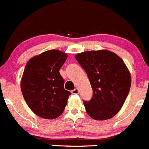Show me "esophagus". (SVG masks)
<instances>
[{
	"mask_svg": "<svg viewBox=\"0 0 149 149\" xmlns=\"http://www.w3.org/2000/svg\"><path fill=\"white\" fill-rule=\"evenodd\" d=\"M72 94H78V93H79V90H78L77 88H76L72 91Z\"/></svg>",
	"mask_w": 149,
	"mask_h": 149,
	"instance_id": "esophagus-1",
	"label": "esophagus"
}]
</instances>
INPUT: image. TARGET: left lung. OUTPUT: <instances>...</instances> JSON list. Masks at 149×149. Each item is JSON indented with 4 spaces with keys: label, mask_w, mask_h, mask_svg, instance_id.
<instances>
[{
    "label": "left lung",
    "mask_w": 149,
    "mask_h": 149,
    "mask_svg": "<svg viewBox=\"0 0 149 149\" xmlns=\"http://www.w3.org/2000/svg\"><path fill=\"white\" fill-rule=\"evenodd\" d=\"M85 70L93 90L90 101L84 100L87 113L95 120L116 116L123 105L131 85V77L123 59L108 50L89 51L75 55Z\"/></svg>",
    "instance_id": "left-lung-1"
}]
</instances>
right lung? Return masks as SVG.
<instances>
[{
    "label": "right lung",
    "instance_id": "right-lung-1",
    "mask_svg": "<svg viewBox=\"0 0 149 149\" xmlns=\"http://www.w3.org/2000/svg\"><path fill=\"white\" fill-rule=\"evenodd\" d=\"M67 54L49 50L33 56L26 63L21 82L23 96L29 108L39 117L54 119L63 113L71 95L64 88L59 70Z\"/></svg>",
    "mask_w": 149,
    "mask_h": 149
}]
</instances>
